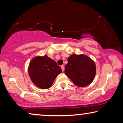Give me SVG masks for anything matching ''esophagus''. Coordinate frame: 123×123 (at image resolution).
Instances as JSON below:
<instances>
[{
	"label": "esophagus",
	"instance_id": "1",
	"mask_svg": "<svg viewBox=\"0 0 123 123\" xmlns=\"http://www.w3.org/2000/svg\"><path fill=\"white\" fill-rule=\"evenodd\" d=\"M61 68H62V71H64V65H61Z\"/></svg>",
	"mask_w": 123,
	"mask_h": 123
}]
</instances>
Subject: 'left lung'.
<instances>
[{
    "instance_id": "8db88e82",
    "label": "left lung",
    "mask_w": 123,
    "mask_h": 123,
    "mask_svg": "<svg viewBox=\"0 0 123 123\" xmlns=\"http://www.w3.org/2000/svg\"><path fill=\"white\" fill-rule=\"evenodd\" d=\"M65 74L79 87H85L93 81L96 65L91 59L84 55L73 54L68 58Z\"/></svg>"
}]
</instances>
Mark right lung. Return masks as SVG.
I'll return each mask as SVG.
<instances>
[{
    "mask_svg": "<svg viewBox=\"0 0 123 123\" xmlns=\"http://www.w3.org/2000/svg\"><path fill=\"white\" fill-rule=\"evenodd\" d=\"M62 72L54 60L45 55L32 60L28 67V73L32 81L36 86L48 89L53 85L56 77Z\"/></svg>",
    "mask_w": 123,
    "mask_h": 123,
    "instance_id": "obj_1",
    "label": "right lung"
}]
</instances>
